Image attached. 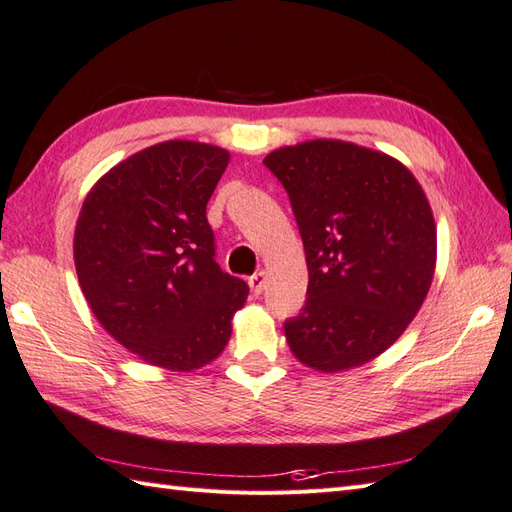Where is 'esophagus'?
Listing matches in <instances>:
<instances>
[{"label": "esophagus", "instance_id": "obj_1", "mask_svg": "<svg viewBox=\"0 0 512 512\" xmlns=\"http://www.w3.org/2000/svg\"><path fill=\"white\" fill-rule=\"evenodd\" d=\"M249 289L254 295H260L265 291V271H258L254 276H249Z\"/></svg>", "mask_w": 512, "mask_h": 512}]
</instances>
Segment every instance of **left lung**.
<instances>
[{"instance_id":"left-lung-1","label":"left lung","mask_w":512,"mask_h":512,"mask_svg":"<svg viewBox=\"0 0 512 512\" xmlns=\"http://www.w3.org/2000/svg\"><path fill=\"white\" fill-rule=\"evenodd\" d=\"M302 234L308 289L284 321L291 352L317 371L367 363L393 345L434 276L436 228L419 182L402 162L343 141L271 152Z\"/></svg>"}]
</instances>
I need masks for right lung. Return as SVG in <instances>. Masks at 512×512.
<instances>
[{"label":"right lung","instance_id":"right-lung-1","mask_svg":"<svg viewBox=\"0 0 512 512\" xmlns=\"http://www.w3.org/2000/svg\"><path fill=\"white\" fill-rule=\"evenodd\" d=\"M226 149L167 141L112 167L86 195L73 256L106 332L145 363L191 371L221 354L249 286L223 271L206 204Z\"/></svg>","mask_w":512,"mask_h":512}]
</instances>
